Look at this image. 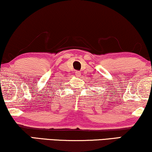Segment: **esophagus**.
<instances>
[{"mask_svg":"<svg viewBox=\"0 0 152 152\" xmlns=\"http://www.w3.org/2000/svg\"><path fill=\"white\" fill-rule=\"evenodd\" d=\"M75 75L77 77H80V75H81L80 71H75Z\"/></svg>","mask_w":152,"mask_h":152,"instance_id":"1","label":"esophagus"}]
</instances>
